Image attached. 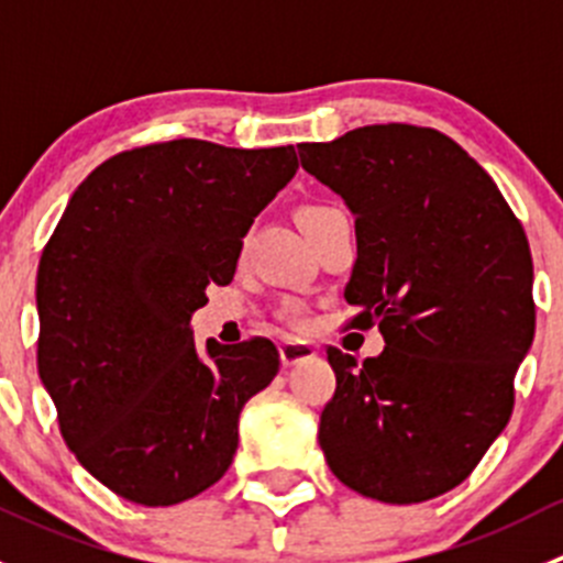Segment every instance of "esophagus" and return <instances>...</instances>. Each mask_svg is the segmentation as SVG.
I'll use <instances>...</instances> for the list:
<instances>
[{
  "label": "esophagus",
  "instance_id": "obj_1",
  "mask_svg": "<svg viewBox=\"0 0 563 563\" xmlns=\"http://www.w3.org/2000/svg\"><path fill=\"white\" fill-rule=\"evenodd\" d=\"M316 356V349L308 343H297V340H286V343H280V362L283 367H294L299 365V362H308Z\"/></svg>",
  "mask_w": 563,
  "mask_h": 563
}]
</instances>
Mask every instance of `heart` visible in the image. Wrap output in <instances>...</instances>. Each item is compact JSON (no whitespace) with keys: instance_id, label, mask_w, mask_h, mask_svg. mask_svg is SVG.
<instances>
[{"instance_id":"b5f03b06","label":"heart","mask_w":563,"mask_h":563,"mask_svg":"<svg viewBox=\"0 0 563 563\" xmlns=\"http://www.w3.org/2000/svg\"><path fill=\"white\" fill-rule=\"evenodd\" d=\"M318 209H323V207H305V209H299V218H305V214H313V212H318Z\"/></svg>"}]
</instances>
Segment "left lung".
Masks as SVG:
<instances>
[{"label": "left lung", "instance_id": "left-lung-1", "mask_svg": "<svg viewBox=\"0 0 563 563\" xmlns=\"http://www.w3.org/2000/svg\"><path fill=\"white\" fill-rule=\"evenodd\" d=\"M302 168L354 214L351 327L387 349L360 365L327 351L338 389L318 444L351 490L419 504L457 487L512 417L533 340L523 225L485 168L444 133L356 128L299 144Z\"/></svg>", "mask_w": 563, "mask_h": 563}]
</instances>
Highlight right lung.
Here are the masks:
<instances>
[{
  "mask_svg": "<svg viewBox=\"0 0 563 563\" xmlns=\"http://www.w3.org/2000/svg\"><path fill=\"white\" fill-rule=\"evenodd\" d=\"M297 150L179 139L100 163L73 192L37 269V371L62 439L108 490L172 507L212 487L240 413L280 367L272 340L198 349L209 283L297 174Z\"/></svg>",
  "mask_w": 563,
  "mask_h": 563,
  "instance_id": "1",
  "label": "right lung"
}]
</instances>
